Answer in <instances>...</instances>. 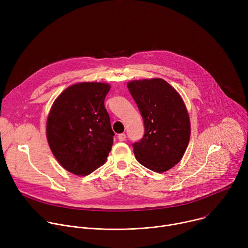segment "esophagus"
<instances>
[{"instance_id": "34e87169", "label": "esophagus", "mask_w": 248, "mask_h": 248, "mask_svg": "<svg viewBox=\"0 0 248 248\" xmlns=\"http://www.w3.org/2000/svg\"><path fill=\"white\" fill-rule=\"evenodd\" d=\"M118 139H119V140H120V141H124V140H125V139H126L125 133H120L119 136H118Z\"/></svg>"}]
</instances>
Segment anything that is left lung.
I'll return each mask as SVG.
<instances>
[{
  "instance_id": "8db88e82",
  "label": "left lung",
  "mask_w": 248,
  "mask_h": 248,
  "mask_svg": "<svg viewBox=\"0 0 248 248\" xmlns=\"http://www.w3.org/2000/svg\"><path fill=\"white\" fill-rule=\"evenodd\" d=\"M144 123V136L132 143L137 160L162 173L176 165L186 151L191 125L186 106L176 90L159 78L127 83Z\"/></svg>"
}]
</instances>
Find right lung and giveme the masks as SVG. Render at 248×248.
Listing matches in <instances>:
<instances>
[{"label":"right lung","instance_id":"right-lung-1","mask_svg":"<svg viewBox=\"0 0 248 248\" xmlns=\"http://www.w3.org/2000/svg\"><path fill=\"white\" fill-rule=\"evenodd\" d=\"M110 86L83 82L65 89L53 103L46 123L49 147L60 165L85 176L102 166L115 133L105 108Z\"/></svg>","mask_w":248,"mask_h":248}]
</instances>
